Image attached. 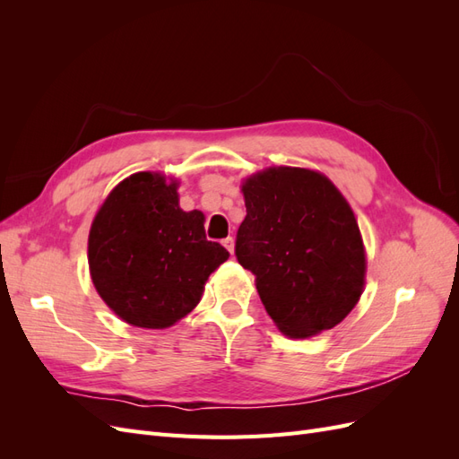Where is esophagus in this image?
Returning a JSON list of instances; mask_svg holds the SVG:
<instances>
[{
  "label": "esophagus",
  "instance_id": "34e87169",
  "mask_svg": "<svg viewBox=\"0 0 459 459\" xmlns=\"http://www.w3.org/2000/svg\"><path fill=\"white\" fill-rule=\"evenodd\" d=\"M221 245H224L226 248H228V251H230V255H233V238H226L224 241H221Z\"/></svg>",
  "mask_w": 459,
  "mask_h": 459
}]
</instances>
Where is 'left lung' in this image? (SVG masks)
Instances as JSON below:
<instances>
[{
  "mask_svg": "<svg viewBox=\"0 0 459 459\" xmlns=\"http://www.w3.org/2000/svg\"><path fill=\"white\" fill-rule=\"evenodd\" d=\"M235 256L256 275L264 308L285 335L335 327L364 290L366 253L351 204L314 170L277 166L245 179Z\"/></svg>",
  "mask_w": 459,
  "mask_h": 459,
  "instance_id": "1",
  "label": "left lung"
}]
</instances>
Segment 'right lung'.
<instances>
[{
    "label": "right lung",
    "instance_id": "1",
    "mask_svg": "<svg viewBox=\"0 0 459 459\" xmlns=\"http://www.w3.org/2000/svg\"><path fill=\"white\" fill-rule=\"evenodd\" d=\"M178 184L137 172L108 193L90 230L97 293L124 322L164 329L197 307L204 283L230 253L206 239L204 214L184 212Z\"/></svg>",
    "mask_w": 459,
    "mask_h": 459
}]
</instances>
